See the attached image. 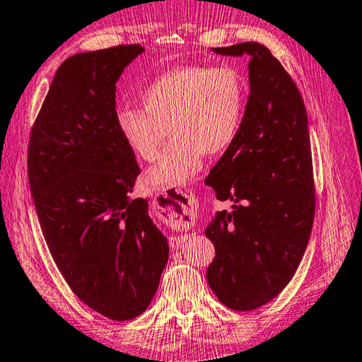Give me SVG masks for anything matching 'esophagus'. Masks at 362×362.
<instances>
[{"label": "esophagus", "mask_w": 362, "mask_h": 362, "mask_svg": "<svg viewBox=\"0 0 362 362\" xmlns=\"http://www.w3.org/2000/svg\"><path fill=\"white\" fill-rule=\"evenodd\" d=\"M180 194L183 196L185 199L180 201H174V206H168V212H169V217L170 218H179L182 220V222H185V220H189V225L194 223L196 217H198V199H196L194 193H192V189H189V194H185L182 193ZM187 223V222H185ZM188 236H173L169 238V244L170 247H179L180 244H183L187 241Z\"/></svg>", "instance_id": "esophagus-1"}]
</instances>
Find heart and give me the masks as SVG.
Returning <instances> with one entry per match:
<instances>
[{
	"instance_id": "obj_1",
	"label": "heart",
	"mask_w": 362,
	"mask_h": 362,
	"mask_svg": "<svg viewBox=\"0 0 362 362\" xmlns=\"http://www.w3.org/2000/svg\"><path fill=\"white\" fill-rule=\"evenodd\" d=\"M142 103L118 108L121 137L137 158L155 161L169 127L173 140L146 173V183L180 187L192 180L206 153L218 155L235 142L246 86L231 66H177L146 86Z\"/></svg>"
}]
</instances>
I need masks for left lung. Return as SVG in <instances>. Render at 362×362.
<instances>
[{
	"label": "left lung",
	"mask_w": 362,
	"mask_h": 362,
	"mask_svg": "<svg viewBox=\"0 0 362 362\" xmlns=\"http://www.w3.org/2000/svg\"><path fill=\"white\" fill-rule=\"evenodd\" d=\"M212 51L247 54L250 94L235 142L206 180L218 201L235 203L206 228L216 247L207 283L225 306L250 311L292 279L313 228L308 119L298 88L267 46L249 41Z\"/></svg>",
	"instance_id": "8db88e82"
}]
</instances>
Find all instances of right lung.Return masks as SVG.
<instances>
[{"label": "right lung", "mask_w": 362, "mask_h": 362, "mask_svg": "<svg viewBox=\"0 0 362 362\" xmlns=\"http://www.w3.org/2000/svg\"><path fill=\"white\" fill-rule=\"evenodd\" d=\"M140 45L75 54L56 71L28 142V182L40 226L73 293L113 321L150 305L168 263L166 236L116 122V81Z\"/></svg>", "instance_id": "right-lung-1"}]
</instances>
